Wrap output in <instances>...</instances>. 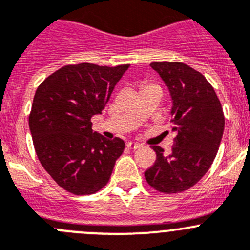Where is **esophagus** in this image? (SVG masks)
Listing matches in <instances>:
<instances>
[{
    "label": "esophagus",
    "mask_w": 250,
    "mask_h": 250,
    "mask_svg": "<svg viewBox=\"0 0 250 250\" xmlns=\"http://www.w3.org/2000/svg\"><path fill=\"white\" fill-rule=\"evenodd\" d=\"M126 146L129 147L130 149H136V148H139V147H141V145L139 144V142H135V141H129L126 144Z\"/></svg>",
    "instance_id": "1"
}]
</instances>
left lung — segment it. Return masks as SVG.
Listing matches in <instances>:
<instances>
[{"label":"left lung","instance_id":"1","mask_svg":"<svg viewBox=\"0 0 250 250\" xmlns=\"http://www.w3.org/2000/svg\"><path fill=\"white\" fill-rule=\"evenodd\" d=\"M172 98V131L177 134L169 156L153 146L154 165L145 172L147 183L165 194L190 189L206 174L217 154L225 115L215 89L205 77L183 62H152Z\"/></svg>","mask_w":250,"mask_h":250}]
</instances>
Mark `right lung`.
<instances>
[{"label": "right lung", "mask_w": 250, "mask_h": 250, "mask_svg": "<svg viewBox=\"0 0 250 250\" xmlns=\"http://www.w3.org/2000/svg\"><path fill=\"white\" fill-rule=\"evenodd\" d=\"M130 65L63 66L38 87L29 115L35 152L44 169L62 189L89 195L109 182L125 148L92 130L113 89Z\"/></svg>", "instance_id": "add662e5"}]
</instances>
